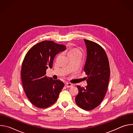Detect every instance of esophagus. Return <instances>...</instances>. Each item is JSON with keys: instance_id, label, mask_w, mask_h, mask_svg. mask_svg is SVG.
<instances>
[{"instance_id": "1", "label": "esophagus", "mask_w": 133, "mask_h": 133, "mask_svg": "<svg viewBox=\"0 0 133 133\" xmlns=\"http://www.w3.org/2000/svg\"><path fill=\"white\" fill-rule=\"evenodd\" d=\"M65 85L67 88H69V87H71L73 86V84H72L71 83H66Z\"/></svg>"}]
</instances>
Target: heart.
<instances>
[{
    "label": "heart",
    "mask_w": 133,
    "mask_h": 133,
    "mask_svg": "<svg viewBox=\"0 0 133 133\" xmlns=\"http://www.w3.org/2000/svg\"><path fill=\"white\" fill-rule=\"evenodd\" d=\"M76 53H81L80 50L77 48H72L69 50V51L68 52V55H70V54H76Z\"/></svg>",
    "instance_id": "b5f03b06"
}]
</instances>
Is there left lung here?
I'll list each match as a JSON object with an SVG mask.
<instances>
[{
    "label": "left lung",
    "instance_id": "obj_1",
    "mask_svg": "<svg viewBox=\"0 0 133 133\" xmlns=\"http://www.w3.org/2000/svg\"><path fill=\"white\" fill-rule=\"evenodd\" d=\"M87 48V59L84 71L87 85L86 88L77 86L78 94L75 98L80 108L90 110L103 101L108 85L110 68L107 56L102 46L94 42L84 39Z\"/></svg>",
    "mask_w": 133,
    "mask_h": 133
}]
</instances>
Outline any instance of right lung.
Here are the masks:
<instances>
[{"mask_svg":"<svg viewBox=\"0 0 133 133\" xmlns=\"http://www.w3.org/2000/svg\"><path fill=\"white\" fill-rule=\"evenodd\" d=\"M66 48L65 45L45 41L34 45L26 54L22 64V81L27 98L35 106L45 108L57 100L64 84L47 77L46 69L52 68L55 56Z\"/></svg>","mask_w":133,"mask_h":133,"instance_id":"add662e5","label":"right lung"}]
</instances>
